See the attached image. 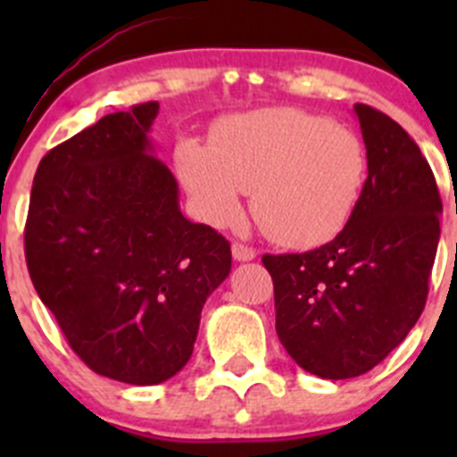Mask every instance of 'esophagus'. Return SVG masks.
<instances>
[{
  "mask_svg": "<svg viewBox=\"0 0 457 457\" xmlns=\"http://www.w3.org/2000/svg\"><path fill=\"white\" fill-rule=\"evenodd\" d=\"M232 256L237 258V261H252V258H256V250L250 245H243V243H234Z\"/></svg>",
  "mask_w": 457,
  "mask_h": 457,
  "instance_id": "1",
  "label": "esophagus"
}]
</instances>
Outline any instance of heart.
<instances>
[{
	"mask_svg": "<svg viewBox=\"0 0 457 457\" xmlns=\"http://www.w3.org/2000/svg\"><path fill=\"white\" fill-rule=\"evenodd\" d=\"M183 186L207 220L228 225L245 190L262 232L310 250L347 225L367 181V152L347 126L298 108H267L220 123L210 145H177Z\"/></svg>",
	"mask_w": 457,
	"mask_h": 457,
	"instance_id": "heart-1",
	"label": "heart"
}]
</instances>
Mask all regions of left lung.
<instances>
[{
	"label": "left lung",
	"mask_w": 457,
	"mask_h": 457,
	"mask_svg": "<svg viewBox=\"0 0 457 457\" xmlns=\"http://www.w3.org/2000/svg\"><path fill=\"white\" fill-rule=\"evenodd\" d=\"M353 110L370 174L352 219L316 250L262 256L280 343L329 380L362 376L407 338L440 241L442 199L420 147L380 110Z\"/></svg>",
	"instance_id": "obj_1"
}]
</instances>
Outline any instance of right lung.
<instances>
[{"mask_svg":"<svg viewBox=\"0 0 457 457\" xmlns=\"http://www.w3.org/2000/svg\"><path fill=\"white\" fill-rule=\"evenodd\" d=\"M159 104L101 117L39 161L24 250L72 352L99 376L159 385L190 361L229 241L192 223L147 139Z\"/></svg>","mask_w":457,"mask_h":457,"instance_id":"right-lung-1","label":"right lung"}]
</instances>
